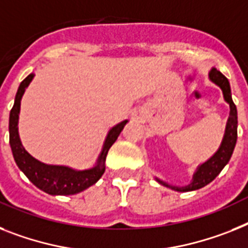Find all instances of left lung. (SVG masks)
Wrapping results in <instances>:
<instances>
[{
    "mask_svg": "<svg viewBox=\"0 0 248 248\" xmlns=\"http://www.w3.org/2000/svg\"><path fill=\"white\" fill-rule=\"evenodd\" d=\"M209 78L212 82L219 86L223 92V97L224 101L230 105V116L227 120L226 130H224V137L222 139L219 148L217 151L208 161L198 166V169L194 172L193 180L189 185L185 186H175L170 185L165 183L162 180L156 177V181L161 185L170 187V189L180 191V193H186V191H194V190H199L212 183L213 180L216 179L217 176L219 175L220 171L224 169V166L230 162L231 157H232L233 149L236 147L237 142V108L232 100V93H231V86L228 79L222 75V73L216 68H212L209 72Z\"/></svg>",
    "mask_w": 248,
    "mask_h": 248,
    "instance_id": "1",
    "label": "left lung"
}]
</instances>
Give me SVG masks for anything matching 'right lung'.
Wrapping results in <instances>:
<instances>
[{
  "instance_id": "right-lung-1",
  "label": "right lung",
  "mask_w": 248,
  "mask_h": 248,
  "mask_svg": "<svg viewBox=\"0 0 248 248\" xmlns=\"http://www.w3.org/2000/svg\"><path fill=\"white\" fill-rule=\"evenodd\" d=\"M34 76H35L34 73H30L20 83L17 92H16L15 102L10 111L9 132L12 155H14L18 169L25 173L26 177L36 187L43 190L44 193L50 194V195H75V194L81 193L97 183L100 177L104 175L108 152H109L110 147L115 143L128 120L116 124L108 132V136L105 138L101 152L97 157V161L91 169L75 170L68 166L48 165L42 161H38L24 148L21 140H20V136H18V114H20L22 95L32 81Z\"/></svg>"
}]
</instances>
